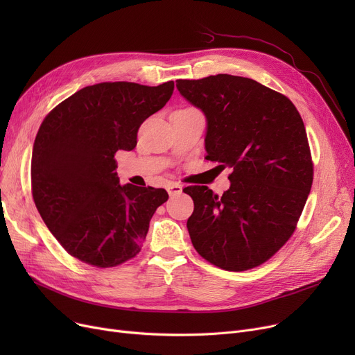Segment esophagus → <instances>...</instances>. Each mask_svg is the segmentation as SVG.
<instances>
[{
    "instance_id": "1",
    "label": "esophagus",
    "mask_w": 355,
    "mask_h": 355,
    "mask_svg": "<svg viewBox=\"0 0 355 355\" xmlns=\"http://www.w3.org/2000/svg\"><path fill=\"white\" fill-rule=\"evenodd\" d=\"M166 191L170 196H177V194H181L182 193V187L180 184L177 182H170L166 185Z\"/></svg>"
}]
</instances>
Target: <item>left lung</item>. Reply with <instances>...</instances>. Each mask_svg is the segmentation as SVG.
<instances>
[{"label":"left lung","mask_w":355,"mask_h":355,"mask_svg":"<svg viewBox=\"0 0 355 355\" xmlns=\"http://www.w3.org/2000/svg\"><path fill=\"white\" fill-rule=\"evenodd\" d=\"M181 96L206 116L207 159L233 168L223 196L191 185L187 229L196 250L233 272L262 265L295 232L313 165L295 105L259 82L232 74L177 80Z\"/></svg>","instance_id":"obj_1"}]
</instances>
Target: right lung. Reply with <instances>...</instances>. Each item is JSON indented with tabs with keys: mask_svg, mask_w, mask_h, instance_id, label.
I'll return each instance as SVG.
<instances>
[{
	"mask_svg": "<svg viewBox=\"0 0 355 355\" xmlns=\"http://www.w3.org/2000/svg\"><path fill=\"white\" fill-rule=\"evenodd\" d=\"M174 82L86 86L55 106L37 132L31 157L35 207L63 249L112 268L141 252L164 189L119 184L115 154L132 151L141 123L170 101Z\"/></svg>",
	"mask_w": 355,
	"mask_h": 355,
	"instance_id": "1",
	"label": "right lung"
}]
</instances>
